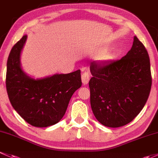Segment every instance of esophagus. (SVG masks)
Here are the masks:
<instances>
[{"mask_svg":"<svg viewBox=\"0 0 158 158\" xmlns=\"http://www.w3.org/2000/svg\"><path fill=\"white\" fill-rule=\"evenodd\" d=\"M81 79H82V83L84 85H87L89 82V80H90V75L87 72L83 73V74L81 75Z\"/></svg>","mask_w":158,"mask_h":158,"instance_id":"1","label":"esophagus"}]
</instances>
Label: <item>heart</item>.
<instances>
[{
	"label": "heart",
	"mask_w": 158,
	"mask_h": 158,
	"mask_svg": "<svg viewBox=\"0 0 158 158\" xmlns=\"http://www.w3.org/2000/svg\"><path fill=\"white\" fill-rule=\"evenodd\" d=\"M110 57H111V55H110V53L103 52V54L101 55V56H100V59L103 60V61H107V60L110 59Z\"/></svg>",
	"instance_id": "obj_1"
}]
</instances>
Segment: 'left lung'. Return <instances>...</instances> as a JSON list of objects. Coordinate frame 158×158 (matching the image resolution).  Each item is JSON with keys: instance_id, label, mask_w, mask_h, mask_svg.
<instances>
[{"instance_id": "obj_1", "label": "left lung", "mask_w": 158, "mask_h": 158, "mask_svg": "<svg viewBox=\"0 0 158 158\" xmlns=\"http://www.w3.org/2000/svg\"><path fill=\"white\" fill-rule=\"evenodd\" d=\"M90 70V105L96 118L110 128L132 121L145 105L152 87L150 59L144 45L134 36L131 49L121 59L94 61Z\"/></svg>"}]
</instances>
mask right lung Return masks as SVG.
I'll return each mask as SVG.
<instances>
[{"label": "right lung", "mask_w": 158, "mask_h": 158, "mask_svg": "<svg viewBox=\"0 0 158 158\" xmlns=\"http://www.w3.org/2000/svg\"><path fill=\"white\" fill-rule=\"evenodd\" d=\"M24 35L11 49L6 63V87L11 105L27 123L35 127L53 126L62 118L71 97L81 87V71L34 78L21 67Z\"/></svg>", "instance_id": "1"}]
</instances>
